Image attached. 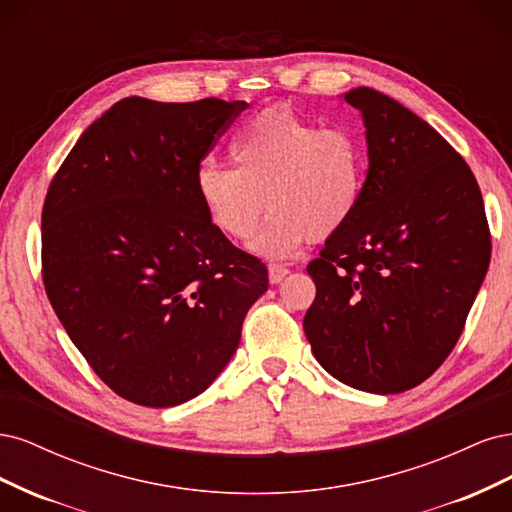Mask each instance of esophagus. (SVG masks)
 <instances>
[{"label":"esophagus","instance_id":"esophagus-1","mask_svg":"<svg viewBox=\"0 0 512 512\" xmlns=\"http://www.w3.org/2000/svg\"><path fill=\"white\" fill-rule=\"evenodd\" d=\"M267 269H269V282L271 284H280L284 277L288 275V269L284 265H277V262H271Z\"/></svg>","mask_w":512,"mask_h":512}]
</instances>
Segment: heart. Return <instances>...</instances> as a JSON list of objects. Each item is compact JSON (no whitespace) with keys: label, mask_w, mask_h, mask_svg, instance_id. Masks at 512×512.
<instances>
[{"label":"heart","mask_w":512,"mask_h":512,"mask_svg":"<svg viewBox=\"0 0 512 512\" xmlns=\"http://www.w3.org/2000/svg\"><path fill=\"white\" fill-rule=\"evenodd\" d=\"M235 168L203 162L196 194L222 235L245 241L262 211L267 222L250 250L265 258H290L309 241L337 235L359 209L367 153L344 128H320L290 108L254 117L232 141Z\"/></svg>","instance_id":"obj_1"}]
</instances>
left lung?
Listing matches in <instances>:
<instances>
[{"label": "left lung", "instance_id": "8db88e82", "mask_svg": "<svg viewBox=\"0 0 512 512\" xmlns=\"http://www.w3.org/2000/svg\"><path fill=\"white\" fill-rule=\"evenodd\" d=\"M369 168L352 220L307 265L316 361L352 389H414L453 352L491 258L470 166L406 106L356 87Z\"/></svg>", "mask_w": 512, "mask_h": 512}]
</instances>
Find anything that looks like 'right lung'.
I'll return each mask as SVG.
<instances>
[{
    "label": "right lung",
    "mask_w": 512,
    "mask_h": 512,
    "mask_svg": "<svg viewBox=\"0 0 512 512\" xmlns=\"http://www.w3.org/2000/svg\"><path fill=\"white\" fill-rule=\"evenodd\" d=\"M247 104L123 98L81 134L42 207V280L111 389L179 406L235 354L267 267L215 228L196 170Z\"/></svg>",
    "instance_id": "1"
}]
</instances>
